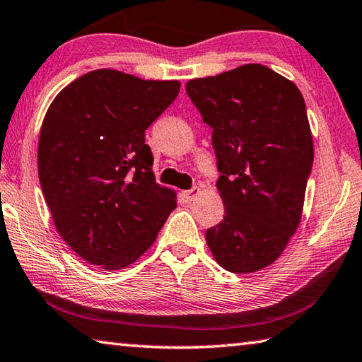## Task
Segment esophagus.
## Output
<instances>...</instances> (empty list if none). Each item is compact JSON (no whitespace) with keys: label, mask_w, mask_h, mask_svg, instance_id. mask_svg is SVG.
<instances>
[{"label":"esophagus","mask_w":362,"mask_h":362,"mask_svg":"<svg viewBox=\"0 0 362 362\" xmlns=\"http://www.w3.org/2000/svg\"><path fill=\"white\" fill-rule=\"evenodd\" d=\"M199 193H202V190H199L198 187H193V188H190V190L183 192V194H185V198H187V202H194V199L198 198Z\"/></svg>","instance_id":"obj_1"}]
</instances>
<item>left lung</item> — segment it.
<instances>
[{
	"label": "left lung",
	"mask_w": 362,
	"mask_h": 362,
	"mask_svg": "<svg viewBox=\"0 0 362 362\" xmlns=\"http://www.w3.org/2000/svg\"><path fill=\"white\" fill-rule=\"evenodd\" d=\"M212 129L223 221L206 243L226 271L250 274L277 261L301 222L314 145L305 98L291 80L245 64L187 82Z\"/></svg>",
	"instance_id": "obj_1"
}]
</instances>
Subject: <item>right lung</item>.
<instances>
[{"label":"right lung","instance_id":"1","mask_svg":"<svg viewBox=\"0 0 362 362\" xmlns=\"http://www.w3.org/2000/svg\"><path fill=\"white\" fill-rule=\"evenodd\" d=\"M180 90L98 69L57 93L38 140V177L54 227L76 253L105 271L134 264L175 209L154 179L145 130Z\"/></svg>","mask_w":362,"mask_h":362}]
</instances>
